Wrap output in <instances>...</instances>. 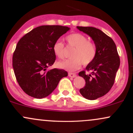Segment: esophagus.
<instances>
[{"instance_id": "obj_1", "label": "esophagus", "mask_w": 133, "mask_h": 133, "mask_svg": "<svg viewBox=\"0 0 133 133\" xmlns=\"http://www.w3.org/2000/svg\"><path fill=\"white\" fill-rule=\"evenodd\" d=\"M68 76H69L70 77H72V78H74V77H76V74L75 73H72V72H69L68 74Z\"/></svg>"}]
</instances>
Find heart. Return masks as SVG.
Wrapping results in <instances>:
<instances>
[{"label": "heart", "mask_w": 133, "mask_h": 133, "mask_svg": "<svg viewBox=\"0 0 133 133\" xmlns=\"http://www.w3.org/2000/svg\"><path fill=\"white\" fill-rule=\"evenodd\" d=\"M69 47H74L71 52L69 59L57 62L58 68L69 71L78 69L82 64L86 65L91 63L95 59L97 50L93 42L89 41L88 38L80 33H74L65 37ZM53 52L59 59H63L65 56L64 44L61 41L54 42L52 47Z\"/></svg>", "instance_id": "b5f03b06"}]
</instances>
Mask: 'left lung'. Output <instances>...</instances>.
Here are the masks:
<instances>
[{
    "instance_id": "left-lung-1",
    "label": "left lung",
    "mask_w": 133,
    "mask_h": 133,
    "mask_svg": "<svg viewBox=\"0 0 133 133\" xmlns=\"http://www.w3.org/2000/svg\"><path fill=\"white\" fill-rule=\"evenodd\" d=\"M77 29L92 38L96 47L95 59L86 68L91 74H86L84 71L79 73L86 81L80 93L87 99L95 100L106 94L113 86L120 59L113 40L102 30L92 27L77 26Z\"/></svg>"
}]
</instances>
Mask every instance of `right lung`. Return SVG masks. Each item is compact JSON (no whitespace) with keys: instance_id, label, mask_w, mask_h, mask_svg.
<instances>
[{"instance_id":"1","label":"right lung","mask_w":133,"mask_h":133,"mask_svg":"<svg viewBox=\"0 0 133 133\" xmlns=\"http://www.w3.org/2000/svg\"><path fill=\"white\" fill-rule=\"evenodd\" d=\"M70 28L62 25H41L20 39L13 54L12 66L17 81L27 94L37 99L54 91L62 77L63 69L47 71L56 61L52 47Z\"/></svg>"}]
</instances>
